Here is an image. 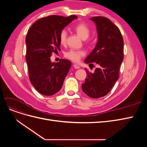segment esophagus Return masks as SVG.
<instances>
[{"instance_id":"34e87169","label":"esophagus","mask_w":147,"mask_h":147,"mask_svg":"<svg viewBox=\"0 0 147 147\" xmlns=\"http://www.w3.org/2000/svg\"><path fill=\"white\" fill-rule=\"evenodd\" d=\"M73 66H74V67L75 69H78L80 68V66L78 64H74Z\"/></svg>"}]
</instances>
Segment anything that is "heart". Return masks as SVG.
I'll return each instance as SVG.
<instances>
[{
	"label": "heart",
	"mask_w": 147,
	"mask_h": 147,
	"mask_svg": "<svg viewBox=\"0 0 147 147\" xmlns=\"http://www.w3.org/2000/svg\"><path fill=\"white\" fill-rule=\"evenodd\" d=\"M74 30L80 37L83 40H86L90 36L91 33V29L89 26L83 23H78L75 25L73 28ZM67 34L66 30L63 29L61 31L59 34V42L62 45H64L67 40ZM85 55V51L84 50H71L65 53V56L67 58L74 62H78L83 56Z\"/></svg>",
	"instance_id": "b5f03b06"
}]
</instances>
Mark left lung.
Here are the masks:
<instances>
[{
  "label": "left lung",
  "mask_w": 147,
  "mask_h": 147,
  "mask_svg": "<svg viewBox=\"0 0 147 147\" xmlns=\"http://www.w3.org/2000/svg\"><path fill=\"white\" fill-rule=\"evenodd\" d=\"M91 20L96 24L98 40L84 63H94L97 67L93 73L86 69L87 77L82 88L89 97L99 98L108 94L119 78L124 42L119 28L109 19L96 16Z\"/></svg>",
  "instance_id": "8db88e82"
}]
</instances>
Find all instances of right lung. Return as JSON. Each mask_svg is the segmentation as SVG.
Masks as SVG:
<instances>
[{"instance_id":"right-lung-1","label":"right lung","mask_w":147,"mask_h":147,"mask_svg":"<svg viewBox=\"0 0 147 147\" xmlns=\"http://www.w3.org/2000/svg\"><path fill=\"white\" fill-rule=\"evenodd\" d=\"M76 15L68 17L51 15L35 21L26 38V60L29 80L40 94L51 96L58 92L71 67L70 61L62 59L51 63L52 53L60 50L59 34Z\"/></svg>"}]
</instances>
